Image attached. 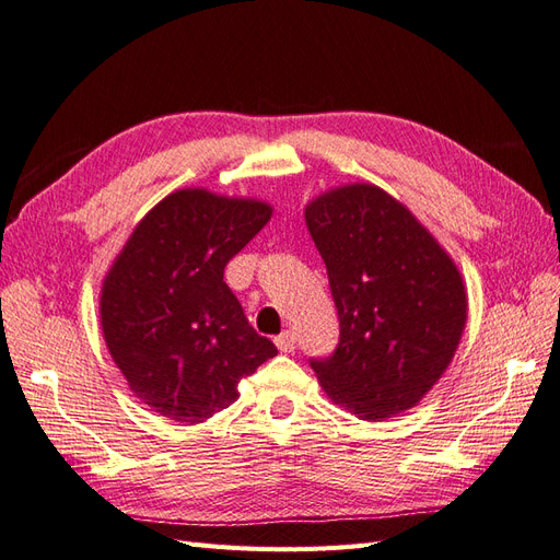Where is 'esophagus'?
<instances>
[{
	"label": "esophagus",
	"instance_id": "34e87169",
	"mask_svg": "<svg viewBox=\"0 0 560 560\" xmlns=\"http://www.w3.org/2000/svg\"><path fill=\"white\" fill-rule=\"evenodd\" d=\"M275 342H277V348H279L281 352H293V350H295V334L289 328V331L279 334V336L275 338Z\"/></svg>",
	"mask_w": 560,
	"mask_h": 560
}]
</instances>
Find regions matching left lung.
Returning a JSON list of instances; mask_svg holds the SVG:
<instances>
[{"label":"left lung","mask_w":560,"mask_h":560,"mask_svg":"<svg viewBox=\"0 0 560 560\" xmlns=\"http://www.w3.org/2000/svg\"><path fill=\"white\" fill-rule=\"evenodd\" d=\"M340 338L310 366L336 405L376 421L433 388L466 324L464 281L438 241L378 186L352 184L305 210Z\"/></svg>","instance_id":"left-lung-1"}]
</instances>
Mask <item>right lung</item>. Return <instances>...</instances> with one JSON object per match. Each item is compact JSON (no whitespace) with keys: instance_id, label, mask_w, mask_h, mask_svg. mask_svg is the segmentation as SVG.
<instances>
[{"instance_id":"1","label":"right lung","mask_w":560,"mask_h":560,"mask_svg":"<svg viewBox=\"0 0 560 560\" xmlns=\"http://www.w3.org/2000/svg\"><path fill=\"white\" fill-rule=\"evenodd\" d=\"M257 200L184 189L139 222L108 271L104 338L153 411L200 423L236 402L243 376L277 354L248 324L224 267L269 222Z\"/></svg>"}]
</instances>
